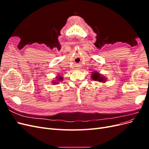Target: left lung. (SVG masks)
Masks as SVG:
<instances>
[{"mask_svg":"<svg viewBox=\"0 0 149 149\" xmlns=\"http://www.w3.org/2000/svg\"><path fill=\"white\" fill-rule=\"evenodd\" d=\"M91 78H93V80L97 81H101V82L105 81L104 77H102V76H101L99 73H96V72H94V73H93V74H92Z\"/></svg>","mask_w":149,"mask_h":149,"instance_id":"1","label":"left lung"}]
</instances>
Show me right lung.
I'll return each mask as SVG.
<instances>
[{"mask_svg": "<svg viewBox=\"0 0 149 149\" xmlns=\"http://www.w3.org/2000/svg\"><path fill=\"white\" fill-rule=\"evenodd\" d=\"M58 79L59 80V81H61V80H62V79H63V78L61 77V76H60V77H58ZM56 83V82H55V84Z\"/></svg>", "mask_w": 149, "mask_h": 149, "instance_id": "obj_1", "label": "right lung"}]
</instances>
